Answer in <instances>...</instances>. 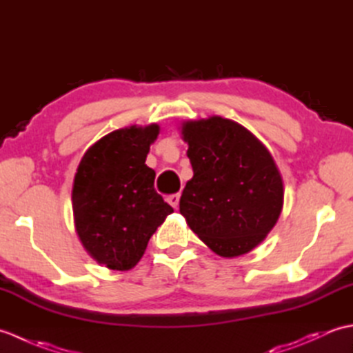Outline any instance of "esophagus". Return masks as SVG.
Instances as JSON below:
<instances>
[{"instance_id":"esophagus-1","label":"esophagus","mask_w":353,"mask_h":353,"mask_svg":"<svg viewBox=\"0 0 353 353\" xmlns=\"http://www.w3.org/2000/svg\"><path fill=\"white\" fill-rule=\"evenodd\" d=\"M179 200H181V196H179V194H171V196L167 197V201L174 209H177V206H179Z\"/></svg>"}]
</instances>
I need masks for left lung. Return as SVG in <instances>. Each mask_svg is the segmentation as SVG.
<instances>
[{
  "mask_svg": "<svg viewBox=\"0 0 353 353\" xmlns=\"http://www.w3.org/2000/svg\"><path fill=\"white\" fill-rule=\"evenodd\" d=\"M182 137L194 176L181 214L220 256L249 253L282 212L283 182L272 154L245 127L221 117L185 121Z\"/></svg>",
  "mask_w": 353,
  "mask_h": 353,
  "instance_id": "1",
  "label": "left lung"
}]
</instances>
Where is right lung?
<instances>
[{"mask_svg":"<svg viewBox=\"0 0 353 353\" xmlns=\"http://www.w3.org/2000/svg\"><path fill=\"white\" fill-rule=\"evenodd\" d=\"M159 125L112 132L81 157L72 185L74 223L86 252L110 270L138 264L148 239L172 212L145 165Z\"/></svg>","mask_w":353,"mask_h":353,"instance_id":"1","label":"right lung"}]
</instances>
